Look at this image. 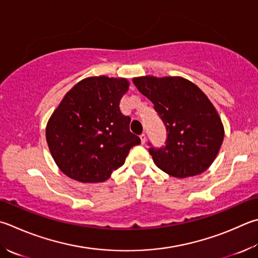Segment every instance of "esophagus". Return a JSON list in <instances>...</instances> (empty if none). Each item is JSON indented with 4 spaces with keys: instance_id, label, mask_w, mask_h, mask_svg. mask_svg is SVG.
<instances>
[{
    "instance_id": "34e87169",
    "label": "esophagus",
    "mask_w": 258,
    "mask_h": 258,
    "mask_svg": "<svg viewBox=\"0 0 258 258\" xmlns=\"http://www.w3.org/2000/svg\"><path fill=\"white\" fill-rule=\"evenodd\" d=\"M140 139H141V143L144 144L145 141H147V138H145V134H141L140 135Z\"/></svg>"
}]
</instances>
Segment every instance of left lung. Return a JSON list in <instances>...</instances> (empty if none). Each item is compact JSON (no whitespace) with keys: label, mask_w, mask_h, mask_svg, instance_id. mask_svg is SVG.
Segmentation results:
<instances>
[{"label":"left lung","mask_w":258,"mask_h":258,"mask_svg":"<svg viewBox=\"0 0 258 258\" xmlns=\"http://www.w3.org/2000/svg\"><path fill=\"white\" fill-rule=\"evenodd\" d=\"M133 82L152 102L168 132L165 147L149 149L156 166L176 178L207 170L224 138L221 118L207 95L181 77L145 76Z\"/></svg>","instance_id":"8db88e82"}]
</instances>
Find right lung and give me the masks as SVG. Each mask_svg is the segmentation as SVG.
<instances>
[{"instance_id":"obj_1","label":"right lung","mask_w":258,"mask_h":258,"mask_svg":"<svg viewBox=\"0 0 258 258\" xmlns=\"http://www.w3.org/2000/svg\"><path fill=\"white\" fill-rule=\"evenodd\" d=\"M128 87L124 78L90 77L64 96L46 125L50 154L63 174L81 182H102L141 143L119 109Z\"/></svg>"}]
</instances>
